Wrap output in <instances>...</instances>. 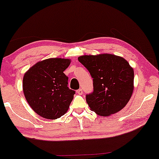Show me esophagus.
<instances>
[{
  "instance_id": "1",
  "label": "esophagus",
  "mask_w": 159,
  "mask_h": 159,
  "mask_svg": "<svg viewBox=\"0 0 159 159\" xmlns=\"http://www.w3.org/2000/svg\"><path fill=\"white\" fill-rule=\"evenodd\" d=\"M76 93H77L78 95H81L82 93H83V90H82V89H78L77 91H76Z\"/></svg>"
}]
</instances>
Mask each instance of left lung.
Masks as SVG:
<instances>
[{"label": "left lung", "mask_w": 159, "mask_h": 159, "mask_svg": "<svg viewBox=\"0 0 159 159\" xmlns=\"http://www.w3.org/2000/svg\"><path fill=\"white\" fill-rule=\"evenodd\" d=\"M78 59L93 78V92L86 95L90 110L101 116L121 110L134 89V71L128 61L107 53L82 55Z\"/></svg>", "instance_id": "1"}]
</instances>
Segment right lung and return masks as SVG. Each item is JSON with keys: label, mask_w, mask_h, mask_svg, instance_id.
<instances>
[{"label": "right lung", "mask_w": 159, "mask_h": 159, "mask_svg": "<svg viewBox=\"0 0 159 159\" xmlns=\"http://www.w3.org/2000/svg\"><path fill=\"white\" fill-rule=\"evenodd\" d=\"M71 60L54 58L38 61L23 78V91L31 108L47 119H57L66 113L75 92L69 89L64 71Z\"/></svg>", "instance_id": "add662e5"}]
</instances>
